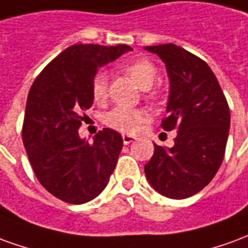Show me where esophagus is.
I'll return each mask as SVG.
<instances>
[{
    "instance_id": "34e87169",
    "label": "esophagus",
    "mask_w": 248,
    "mask_h": 248,
    "mask_svg": "<svg viewBox=\"0 0 248 248\" xmlns=\"http://www.w3.org/2000/svg\"><path fill=\"white\" fill-rule=\"evenodd\" d=\"M135 139L136 138H135V136H131V135H123V143L124 144L132 143Z\"/></svg>"
}]
</instances>
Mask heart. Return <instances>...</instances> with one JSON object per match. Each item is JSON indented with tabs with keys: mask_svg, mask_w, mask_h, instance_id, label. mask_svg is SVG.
<instances>
[{
	"mask_svg": "<svg viewBox=\"0 0 248 248\" xmlns=\"http://www.w3.org/2000/svg\"><path fill=\"white\" fill-rule=\"evenodd\" d=\"M124 73L138 84L139 88L145 89L148 97H156V92L151 87L157 77V69L149 60L133 59L125 61L121 65ZM91 93L96 103H101L108 94V76L104 71H99L91 82ZM148 112L143 108H128V107H115L104 117V123L109 128L123 133L136 132L139 127L148 120Z\"/></svg>",
	"mask_w": 248,
	"mask_h": 248,
	"instance_id": "obj_1",
	"label": "heart"
}]
</instances>
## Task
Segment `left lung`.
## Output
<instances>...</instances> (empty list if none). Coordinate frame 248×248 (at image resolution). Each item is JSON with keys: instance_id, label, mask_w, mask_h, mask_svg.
Listing matches in <instances>:
<instances>
[{"instance_id": "8db88e82", "label": "left lung", "mask_w": 248, "mask_h": 248, "mask_svg": "<svg viewBox=\"0 0 248 248\" xmlns=\"http://www.w3.org/2000/svg\"><path fill=\"white\" fill-rule=\"evenodd\" d=\"M145 49L164 61L170 77V99L160 127L177 131L172 148L155 144L144 171L159 194L186 199L204 188L222 164L230 108L205 61L173 44Z\"/></svg>"}]
</instances>
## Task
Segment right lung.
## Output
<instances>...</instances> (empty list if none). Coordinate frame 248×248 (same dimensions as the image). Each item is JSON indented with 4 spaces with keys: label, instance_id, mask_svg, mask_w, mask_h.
Segmentation results:
<instances>
[{
    "label": "right lung",
    "instance_id": "obj_1",
    "mask_svg": "<svg viewBox=\"0 0 248 248\" xmlns=\"http://www.w3.org/2000/svg\"><path fill=\"white\" fill-rule=\"evenodd\" d=\"M128 50V45L76 44L52 60L33 82L26 100L22 141L38 182L57 199L82 204L107 187L123 148L110 128L92 144L78 136L93 104L91 82L97 68Z\"/></svg>",
    "mask_w": 248,
    "mask_h": 248
}]
</instances>
